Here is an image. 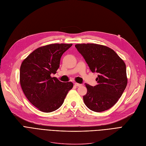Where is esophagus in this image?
<instances>
[{"label": "esophagus", "instance_id": "34e87169", "mask_svg": "<svg viewBox=\"0 0 146 146\" xmlns=\"http://www.w3.org/2000/svg\"><path fill=\"white\" fill-rule=\"evenodd\" d=\"M74 85L75 86H77V87H81V86L82 85V84H78V83H74Z\"/></svg>", "mask_w": 146, "mask_h": 146}]
</instances>
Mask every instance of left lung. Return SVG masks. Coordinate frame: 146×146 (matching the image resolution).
Returning <instances> with one entry per match:
<instances>
[{
	"mask_svg": "<svg viewBox=\"0 0 146 146\" xmlns=\"http://www.w3.org/2000/svg\"><path fill=\"white\" fill-rule=\"evenodd\" d=\"M91 71L98 74L94 87L85 84L87 93L84 102L90 110L102 112L114 106L120 98L127 84L126 64L120 56L105 46L87 43L75 45Z\"/></svg>",
	"mask_w": 146,
	"mask_h": 146,
	"instance_id": "left-lung-1",
	"label": "left lung"
}]
</instances>
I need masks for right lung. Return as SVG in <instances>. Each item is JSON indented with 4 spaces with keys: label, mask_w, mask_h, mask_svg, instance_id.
<instances>
[{
    "label": "right lung",
    "mask_w": 146,
    "mask_h": 146,
    "mask_svg": "<svg viewBox=\"0 0 146 146\" xmlns=\"http://www.w3.org/2000/svg\"><path fill=\"white\" fill-rule=\"evenodd\" d=\"M72 44H51L36 48L21 64L20 82L26 98L38 110H58L73 84L52 78L59 67L62 54Z\"/></svg>",
    "instance_id": "add662e5"
}]
</instances>
